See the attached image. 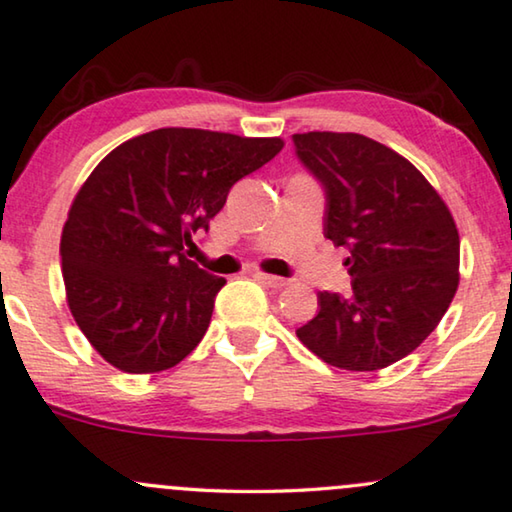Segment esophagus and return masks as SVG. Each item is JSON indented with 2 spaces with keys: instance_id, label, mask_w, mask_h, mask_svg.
<instances>
[{
  "instance_id": "esophagus-1",
  "label": "esophagus",
  "mask_w": 512,
  "mask_h": 512,
  "mask_svg": "<svg viewBox=\"0 0 512 512\" xmlns=\"http://www.w3.org/2000/svg\"><path fill=\"white\" fill-rule=\"evenodd\" d=\"M254 277L261 281V284H265V286H270V288H284V286H288V279H284V277H274V274H265V272H256Z\"/></svg>"
}]
</instances>
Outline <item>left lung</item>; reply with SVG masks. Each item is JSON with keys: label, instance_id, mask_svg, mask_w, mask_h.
Segmentation results:
<instances>
[{"label": "left lung", "instance_id": "8db88e82", "mask_svg": "<svg viewBox=\"0 0 512 512\" xmlns=\"http://www.w3.org/2000/svg\"><path fill=\"white\" fill-rule=\"evenodd\" d=\"M295 157L323 187V235L346 249L351 295L318 293L295 330L332 367L376 372L432 335L459 284V235L420 170L360 133L293 136Z\"/></svg>", "mask_w": 512, "mask_h": 512}]
</instances>
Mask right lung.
Wrapping results in <instances>:
<instances>
[{
    "instance_id": "obj_1",
    "label": "right lung",
    "mask_w": 512,
    "mask_h": 512,
    "mask_svg": "<svg viewBox=\"0 0 512 512\" xmlns=\"http://www.w3.org/2000/svg\"><path fill=\"white\" fill-rule=\"evenodd\" d=\"M281 147L279 138L170 127L127 140L92 170L59 256L71 314L103 360L154 374L194 351L226 279L189 261L184 244Z\"/></svg>"
}]
</instances>
